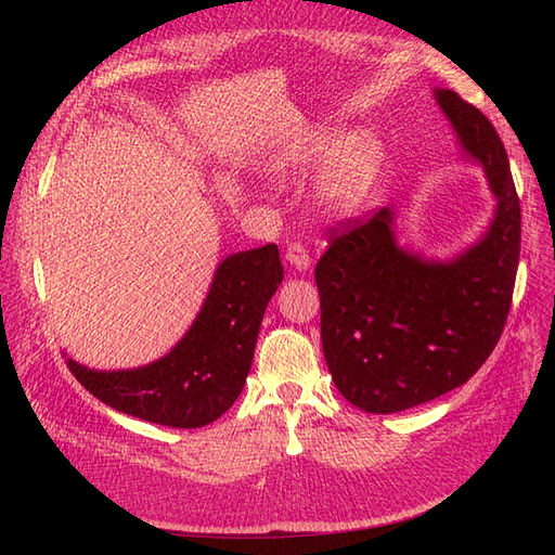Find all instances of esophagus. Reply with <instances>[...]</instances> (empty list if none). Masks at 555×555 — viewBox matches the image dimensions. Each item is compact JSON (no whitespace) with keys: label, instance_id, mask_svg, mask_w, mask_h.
<instances>
[{"label":"esophagus","instance_id":"obj_1","mask_svg":"<svg viewBox=\"0 0 555 555\" xmlns=\"http://www.w3.org/2000/svg\"><path fill=\"white\" fill-rule=\"evenodd\" d=\"M284 259H287V263L294 268V271H300V273H306L308 268H310V255L306 251V247L304 245H289L287 247V255H284Z\"/></svg>","mask_w":555,"mask_h":555}]
</instances>
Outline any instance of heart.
Instances as JSON below:
<instances>
[{"mask_svg":"<svg viewBox=\"0 0 555 555\" xmlns=\"http://www.w3.org/2000/svg\"><path fill=\"white\" fill-rule=\"evenodd\" d=\"M340 131H314L310 137L284 145L271 159L278 178H292L322 166L331 158L322 176L314 182L312 201L326 217H345L354 212L375 190L384 171L386 150L375 133H357L344 143ZM341 150L338 151L337 147Z\"/></svg>","mask_w":555,"mask_h":555,"instance_id":"b5f03b06","label":"heart"}]
</instances>
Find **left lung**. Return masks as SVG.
Here are the masks:
<instances>
[{"label": "left lung", "mask_w": 555, "mask_h": 555, "mask_svg": "<svg viewBox=\"0 0 555 555\" xmlns=\"http://www.w3.org/2000/svg\"><path fill=\"white\" fill-rule=\"evenodd\" d=\"M433 99L461 159L495 198L489 227L451 257L400 245L396 210L331 241L314 268L324 359L338 391L363 412L393 414L456 389L491 357L505 328L520 251L509 159L479 108L442 88Z\"/></svg>", "instance_id": "8db88e82"}]
</instances>
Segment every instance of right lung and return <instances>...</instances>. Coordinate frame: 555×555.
<instances>
[{"instance_id": "add662e5", "label": "right lung", "mask_w": 555, "mask_h": 555, "mask_svg": "<svg viewBox=\"0 0 555 555\" xmlns=\"http://www.w3.org/2000/svg\"><path fill=\"white\" fill-rule=\"evenodd\" d=\"M278 245L229 255L215 268L192 326L153 363L94 371L66 357L86 389L108 408L171 428H201L241 396L268 300L282 284Z\"/></svg>"}]
</instances>
